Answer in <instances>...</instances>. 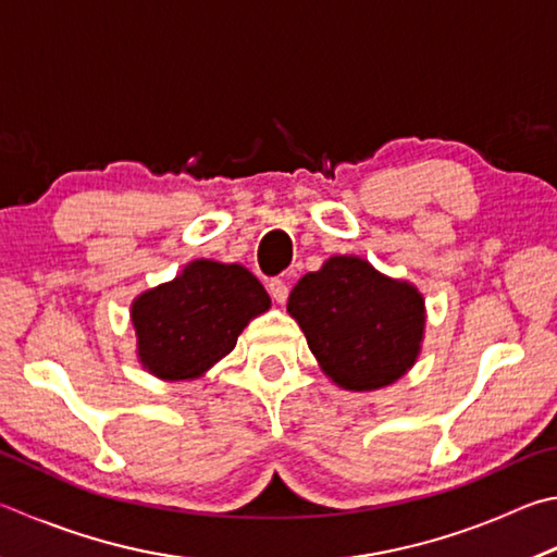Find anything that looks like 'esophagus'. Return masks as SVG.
Here are the masks:
<instances>
[{
	"mask_svg": "<svg viewBox=\"0 0 557 557\" xmlns=\"http://www.w3.org/2000/svg\"><path fill=\"white\" fill-rule=\"evenodd\" d=\"M268 292H270V297L277 301V305H285L287 297H289V285H287V280H282V277L270 280Z\"/></svg>",
	"mask_w": 557,
	"mask_h": 557,
	"instance_id": "34e87169",
	"label": "esophagus"
}]
</instances>
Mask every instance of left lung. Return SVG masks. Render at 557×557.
<instances>
[{
	"label": "left lung",
	"mask_w": 557,
	"mask_h": 557,
	"mask_svg": "<svg viewBox=\"0 0 557 557\" xmlns=\"http://www.w3.org/2000/svg\"><path fill=\"white\" fill-rule=\"evenodd\" d=\"M287 311L305 331L323 372L346 389L392 384L419 356L421 295L360 258L336 256L307 272L292 289Z\"/></svg>",
	"instance_id": "1"
}]
</instances>
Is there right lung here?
I'll use <instances>...</instances> for the list:
<instances>
[{"mask_svg": "<svg viewBox=\"0 0 557 557\" xmlns=\"http://www.w3.org/2000/svg\"><path fill=\"white\" fill-rule=\"evenodd\" d=\"M270 297L244 265L195 260L180 277L134 301L138 358L163 380H189L234 350Z\"/></svg>", "mask_w": 557, "mask_h": 557, "instance_id": "right-lung-1", "label": "right lung"}]
</instances>
